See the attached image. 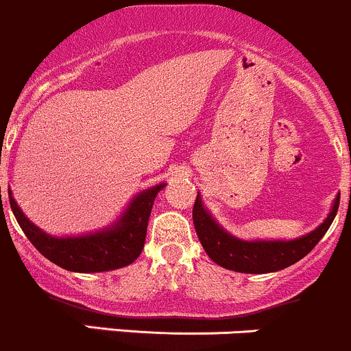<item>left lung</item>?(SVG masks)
Wrapping results in <instances>:
<instances>
[{"mask_svg":"<svg viewBox=\"0 0 351 351\" xmlns=\"http://www.w3.org/2000/svg\"><path fill=\"white\" fill-rule=\"evenodd\" d=\"M339 206V196L332 203L331 213L311 234L293 241H242L220 227L203 206L199 193L193 208V221L201 245L211 261L221 268L239 273H273L295 265L307 256L331 227Z\"/></svg>","mask_w":351,"mask_h":351,"instance_id":"8db88e82","label":"left lung"}]
</instances>
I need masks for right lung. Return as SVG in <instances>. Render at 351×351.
I'll list each match as a JSON object with an SVG mask.
<instances>
[{"label": "right lung", "mask_w": 351, "mask_h": 351, "mask_svg": "<svg viewBox=\"0 0 351 351\" xmlns=\"http://www.w3.org/2000/svg\"><path fill=\"white\" fill-rule=\"evenodd\" d=\"M164 186L165 184H157L150 189L141 191L133 197L119 220L109 228L78 237H54L46 234L23 215L10 189L8 197L23 234L44 258L68 271L100 273L124 268L141 254L152 206L158 191L164 189Z\"/></svg>", "instance_id": "right-lung-1"}]
</instances>
